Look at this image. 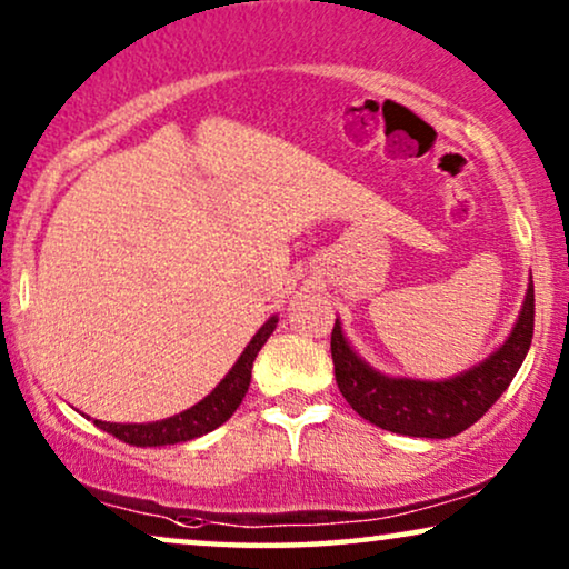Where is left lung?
<instances>
[{"mask_svg": "<svg viewBox=\"0 0 569 569\" xmlns=\"http://www.w3.org/2000/svg\"><path fill=\"white\" fill-rule=\"evenodd\" d=\"M533 339V282H528L526 300L508 339L487 355L446 380H419L386 376L365 362L349 345L337 318L331 331V357L337 386L362 419L388 432L411 438H453L485 417L500 399L523 365Z\"/></svg>", "mask_w": 569, "mask_h": 569, "instance_id": "left-lung-1", "label": "left lung"}]
</instances>
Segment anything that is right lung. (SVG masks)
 <instances>
[{
  "instance_id": "obj_1",
  "label": "right lung",
  "mask_w": 569,
  "mask_h": 569,
  "mask_svg": "<svg viewBox=\"0 0 569 569\" xmlns=\"http://www.w3.org/2000/svg\"><path fill=\"white\" fill-rule=\"evenodd\" d=\"M277 321L279 316H271L269 321L253 333V339L248 341L243 355L238 357L228 376L214 386L212 393H207L204 399L193 403L191 409H186L181 415H173L168 419H158V422L119 425V422H100V419H96V425L100 430L111 432L113 438L139 448L176 446V442L201 438V435L217 430L222 422H228L232 411L240 407V401H243L248 386H251V370H253L256 355H259V349L263 345H267L271 331L277 329Z\"/></svg>"
}]
</instances>
